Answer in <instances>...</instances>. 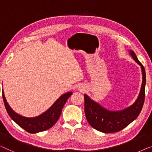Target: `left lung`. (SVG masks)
I'll use <instances>...</instances> for the list:
<instances>
[{"label":"left lung","instance_id":"obj_1","mask_svg":"<svg viewBox=\"0 0 152 152\" xmlns=\"http://www.w3.org/2000/svg\"><path fill=\"white\" fill-rule=\"evenodd\" d=\"M133 59L141 67L142 82L138 97L132 105L120 111L106 110L98 102L91 100L88 96L84 94L85 114L91 127L103 133H113L122 130L134 121L142 110L145 101V90L146 84V74L143 65L138 61L134 52L129 50Z\"/></svg>","mask_w":152,"mask_h":152}]
</instances>
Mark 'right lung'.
Masks as SVG:
<instances>
[{"instance_id": "add662e5", "label": "right lung", "mask_w": 152, "mask_h": 152, "mask_svg": "<svg viewBox=\"0 0 152 152\" xmlns=\"http://www.w3.org/2000/svg\"><path fill=\"white\" fill-rule=\"evenodd\" d=\"M72 94V91L64 94L58 98L48 110L34 118H27L15 112L7 103L3 91V98L6 110L13 121L25 131L31 134H35L45 131L54 125L61 116L64 104Z\"/></svg>"}]
</instances>
